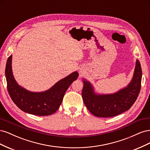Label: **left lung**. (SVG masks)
<instances>
[{
  "label": "left lung",
  "instance_id": "1",
  "mask_svg": "<svg viewBox=\"0 0 150 150\" xmlns=\"http://www.w3.org/2000/svg\"><path fill=\"white\" fill-rule=\"evenodd\" d=\"M142 78V70L138 60L136 62L132 81L126 88L116 93L96 95L93 86L87 81H83L82 97L86 108L94 116L110 117L128 110L138 96Z\"/></svg>",
  "mask_w": 150,
  "mask_h": 150
}]
</instances>
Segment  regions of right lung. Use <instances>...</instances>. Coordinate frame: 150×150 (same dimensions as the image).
<instances>
[{
  "instance_id": "add662e5",
  "label": "right lung",
  "mask_w": 150,
  "mask_h": 150,
  "mask_svg": "<svg viewBox=\"0 0 150 150\" xmlns=\"http://www.w3.org/2000/svg\"><path fill=\"white\" fill-rule=\"evenodd\" d=\"M11 64L12 55L7 59L5 72L7 88L12 100L22 111L38 116H48L55 112L67 89L79 75L78 72H72L46 91L33 93L17 84L13 78Z\"/></svg>"
}]
</instances>
